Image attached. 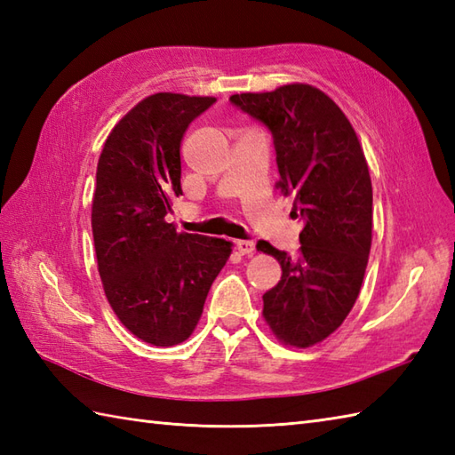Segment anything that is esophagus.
Instances as JSON below:
<instances>
[{
	"instance_id": "esophagus-1",
	"label": "esophagus",
	"mask_w": 455,
	"mask_h": 455,
	"mask_svg": "<svg viewBox=\"0 0 455 455\" xmlns=\"http://www.w3.org/2000/svg\"><path fill=\"white\" fill-rule=\"evenodd\" d=\"M235 246H236V250L243 256H250V254L254 252V243H252V240H236Z\"/></svg>"
}]
</instances>
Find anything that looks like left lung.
<instances>
[{"label": "left lung", "mask_w": 455, "mask_h": 455, "mask_svg": "<svg viewBox=\"0 0 455 455\" xmlns=\"http://www.w3.org/2000/svg\"><path fill=\"white\" fill-rule=\"evenodd\" d=\"M230 103L272 132L277 189L303 222L297 256L258 243L282 264L279 283L264 293V318L282 342L308 347L344 323L363 282L373 219L363 150L340 108L313 85L236 93Z\"/></svg>", "instance_id": "obj_1"}]
</instances>
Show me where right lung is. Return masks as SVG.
Masks as SVG:
<instances>
[{"instance_id":"obj_1","label":"right lung","mask_w":455,"mask_h":455,"mask_svg":"<svg viewBox=\"0 0 455 455\" xmlns=\"http://www.w3.org/2000/svg\"><path fill=\"white\" fill-rule=\"evenodd\" d=\"M215 101L150 95L115 124L98 162L92 230L105 295L119 321L154 346L188 340L230 256L227 240L166 222L181 196L183 134Z\"/></svg>"}]
</instances>
